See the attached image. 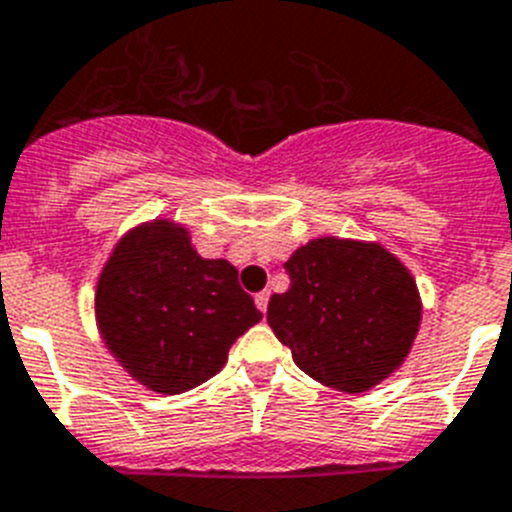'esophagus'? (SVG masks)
Listing matches in <instances>:
<instances>
[{
    "mask_svg": "<svg viewBox=\"0 0 512 512\" xmlns=\"http://www.w3.org/2000/svg\"><path fill=\"white\" fill-rule=\"evenodd\" d=\"M268 301H270V291H262V293H257V296H255V304H257V309L262 311V314L268 311Z\"/></svg>",
    "mask_w": 512,
    "mask_h": 512,
    "instance_id": "34e87169",
    "label": "esophagus"
}]
</instances>
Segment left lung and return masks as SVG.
Segmentation results:
<instances>
[{
	"instance_id": "left-lung-1",
	"label": "left lung",
	"mask_w": 512,
	"mask_h": 512,
	"mask_svg": "<svg viewBox=\"0 0 512 512\" xmlns=\"http://www.w3.org/2000/svg\"><path fill=\"white\" fill-rule=\"evenodd\" d=\"M268 324L311 379L363 394L397 371L420 327L415 278L379 242L319 237L286 262Z\"/></svg>"
}]
</instances>
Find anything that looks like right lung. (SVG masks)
Returning <instances> with one entry per match:
<instances>
[{
	"label": "right lung",
	"instance_id": "obj_1",
	"mask_svg": "<svg viewBox=\"0 0 512 512\" xmlns=\"http://www.w3.org/2000/svg\"><path fill=\"white\" fill-rule=\"evenodd\" d=\"M226 260L193 250L185 226L154 219L123 234L95 293L100 335L133 379L182 394L224 368L229 348L262 319Z\"/></svg>",
	"mask_w": 512,
	"mask_h": 512
}]
</instances>
